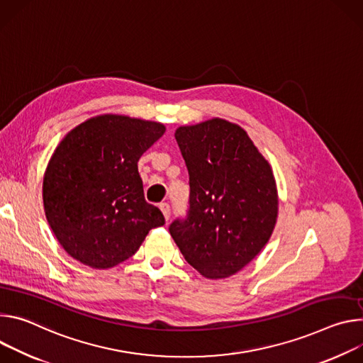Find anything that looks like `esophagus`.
I'll return each instance as SVG.
<instances>
[{
  "mask_svg": "<svg viewBox=\"0 0 363 363\" xmlns=\"http://www.w3.org/2000/svg\"><path fill=\"white\" fill-rule=\"evenodd\" d=\"M160 209H161V212H163V215H164L166 220H169V219H170V215H172L170 205H169V203H166V202H163V203H160Z\"/></svg>",
  "mask_w": 363,
  "mask_h": 363,
  "instance_id": "esophagus-1",
  "label": "esophagus"
}]
</instances>
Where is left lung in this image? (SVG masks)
<instances>
[{
	"label": "left lung",
	"mask_w": 363,
	"mask_h": 363,
	"mask_svg": "<svg viewBox=\"0 0 363 363\" xmlns=\"http://www.w3.org/2000/svg\"><path fill=\"white\" fill-rule=\"evenodd\" d=\"M189 172V209L169 226L186 261L206 278L248 265L274 230L278 197L268 161L236 124L213 118L177 128Z\"/></svg>",
	"instance_id": "8db88e82"
}]
</instances>
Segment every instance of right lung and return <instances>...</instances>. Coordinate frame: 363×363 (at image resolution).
I'll list each match as a JSON object with an SVG mask.
<instances>
[{"label": "right lung", "instance_id": "right-lung-1", "mask_svg": "<svg viewBox=\"0 0 363 363\" xmlns=\"http://www.w3.org/2000/svg\"><path fill=\"white\" fill-rule=\"evenodd\" d=\"M163 124L101 115L57 145L43 182L46 218L65 251L91 268L133 257L164 216L144 197L140 157L164 134Z\"/></svg>", "mask_w": 363, "mask_h": 363}]
</instances>
